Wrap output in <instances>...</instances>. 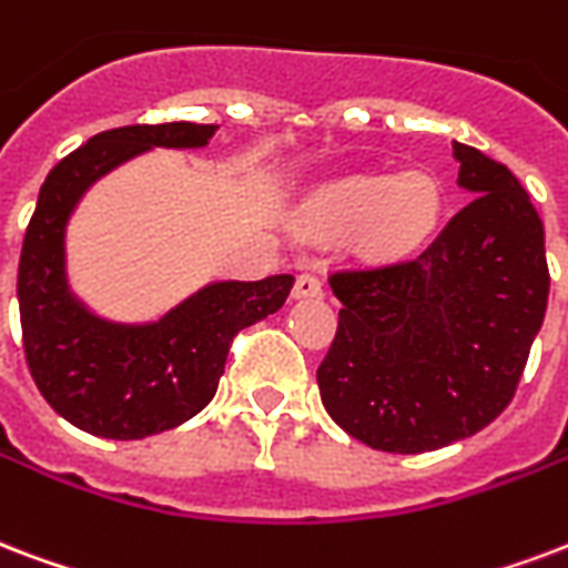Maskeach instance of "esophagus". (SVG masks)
<instances>
[{
    "label": "esophagus",
    "instance_id": "1",
    "mask_svg": "<svg viewBox=\"0 0 568 568\" xmlns=\"http://www.w3.org/2000/svg\"><path fill=\"white\" fill-rule=\"evenodd\" d=\"M294 297L301 301V297H322L324 288H322V280L315 274H301L294 280Z\"/></svg>",
    "mask_w": 568,
    "mask_h": 568
}]
</instances>
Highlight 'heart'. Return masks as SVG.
Instances as JSON below:
<instances>
[{"label": "heart", "instance_id": "b5f03b06", "mask_svg": "<svg viewBox=\"0 0 568 568\" xmlns=\"http://www.w3.org/2000/svg\"><path fill=\"white\" fill-rule=\"evenodd\" d=\"M306 211L318 226L361 223L363 241L372 250L402 253L432 232L440 214V190L428 172H405L399 179L352 175L318 190Z\"/></svg>", "mask_w": 568, "mask_h": 568}]
</instances>
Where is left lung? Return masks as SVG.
I'll use <instances>...</instances> for the list:
<instances>
[{
	"label": "left lung",
	"instance_id": "obj_1",
	"mask_svg": "<svg viewBox=\"0 0 568 568\" xmlns=\"http://www.w3.org/2000/svg\"><path fill=\"white\" fill-rule=\"evenodd\" d=\"M470 193L414 258L333 271L339 327L318 366L327 414L384 453L470 438L513 402L548 306L545 229L527 190L453 142Z\"/></svg>",
	"mask_w": 568,
	"mask_h": 568
}]
</instances>
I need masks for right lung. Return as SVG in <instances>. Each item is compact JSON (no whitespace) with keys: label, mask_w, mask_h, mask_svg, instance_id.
<instances>
[{"label":"right lung","mask_w":568,"mask_h":568,"mask_svg":"<svg viewBox=\"0 0 568 568\" xmlns=\"http://www.w3.org/2000/svg\"><path fill=\"white\" fill-rule=\"evenodd\" d=\"M216 124L169 121L103 130L59 160L41 184L17 271L23 352L34 384L89 435L140 440L187 423L214 399L237 331L276 313L294 276L211 283L149 324L89 313L64 274V229L82 193L149 149H202Z\"/></svg>","instance_id":"obj_1"}]
</instances>
